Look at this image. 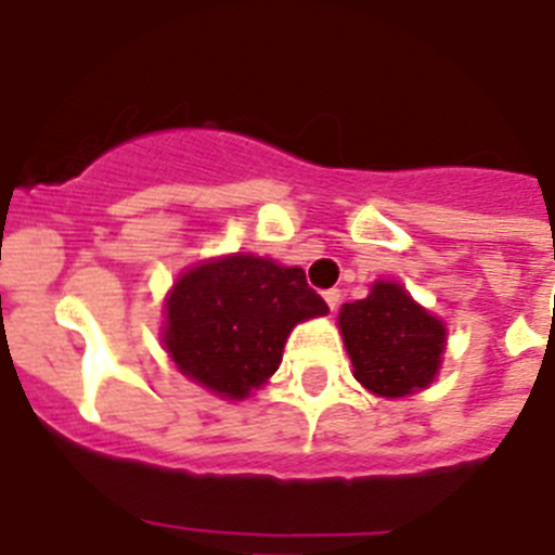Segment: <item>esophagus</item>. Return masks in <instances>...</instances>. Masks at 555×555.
<instances>
[{
	"instance_id": "34e87169",
	"label": "esophagus",
	"mask_w": 555,
	"mask_h": 555,
	"mask_svg": "<svg viewBox=\"0 0 555 555\" xmlns=\"http://www.w3.org/2000/svg\"><path fill=\"white\" fill-rule=\"evenodd\" d=\"M324 301H327L330 310H335V307H338V301H341V291H335V287L324 291Z\"/></svg>"
}]
</instances>
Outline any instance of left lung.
<instances>
[{
    "label": "left lung",
    "mask_w": 555,
    "mask_h": 555,
    "mask_svg": "<svg viewBox=\"0 0 555 555\" xmlns=\"http://www.w3.org/2000/svg\"><path fill=\"white\" fill-rule=\"evenodd\" d=\"M352 375L380 398H406L435 380L446 349V324L395 282H375L366 299L338 313Z\"/></svg>",
    "instance_id": "8db88e82"
}]
</instances>
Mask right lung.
<instances>
[{
  "instance_id": "obj_1",
  "label": "right lung",
  "mask_w": 555,
  "mask_h": 555,
  "mask_svg": "<svg viewBox=\"0 0 555 555\" xmlns=\"http://www.w3.org/2000/svg\"><path fill=\"white\" fill-rule=\"evenodd\" d=\"M330 313L305 270L254 254L199 262L166 299L163 344L177 370L220 398L242 400L279 370L299 321Z\"/></svg>"
}]
</instances>
